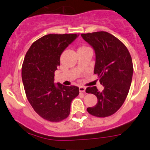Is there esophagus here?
Masks as SVG:
<instances>
[{"instance_id": "esophagus-1", "label": "esophagus", "mask_w": 150, "mask_h": 150, "mask_svg": "<svg viewBox=\"0 0 150 150\" xmlns=\"http://www.w3.org/2000/svg\"><path fill=\"white\" fill-rule=\"evenodd\" d=\"M79 92L80 93H85L86 92V88L83 87V86H79Z\"/></svg>"}]
</instances>
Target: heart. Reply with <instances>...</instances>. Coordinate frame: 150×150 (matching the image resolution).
<instances>
[{"label":"heart","instance_id":"1","mask_svg":"<svg viewBox=\"0 0 150 150\" xmlns=\"http://www.w3.org/2000/svg\"><path fill=\"white\" fill-rule=\"evenodd\" d=\"M85 47H80V48H85Z\"/></svg>","mask_w":150,"mask_h":150}]
</instances>
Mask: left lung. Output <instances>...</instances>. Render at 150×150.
I'll return each instance as SVG.
<instances>
[{"instance_id": "obj_1", "label": "left lung", "mask_w": 150, "mask_h": 150, "mask_svg": "<svg viewBox=\"0 0 150 150\" xmlns=\"http://www.w3.org/2000/svg\"><path fill=\"white\" fill-rule=\"evenodd\" d=\"M81 36L95 51L94 74L104 86L102 92L96 86L86 88V93L98 98V103L87 111L98 117H109L122 106L128 96L133 74L131 56L122 42L106 31L82 33Z\"/></svg>"}]
</instances>
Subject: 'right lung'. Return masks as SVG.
<instances>
[{
    "instance_id": "add662e5",
    "label": "right lung",
    "mask_w": 150,
    "mask_h": 150,
    "mask_svg": "<svg viewBox=\"0 0 150 150\" xmlns=\"http://www.w3.org/2000/svg\"><path fill=\"white\" fill-rule=\"evenodd\" d=\"M79 34H47L35 41L24 57L22 79L26 98L38 115L57 122L69 115L71 103L79 94L77 86L54 83L60 55Z\"/></svg>"
}]
</instances>
